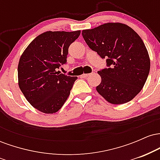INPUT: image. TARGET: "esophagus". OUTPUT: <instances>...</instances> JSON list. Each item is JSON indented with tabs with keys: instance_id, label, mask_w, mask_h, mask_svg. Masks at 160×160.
Segmentation results:
<instances>
[{
	"instance_id": "34e87169",
	"label": "esophagus",
	"mask_w": 160,
	"mask_h": 160,
	"mask_svg": "<svg viewBox=\"0 0 160 160\" xmlns=\"http://www.w3.org/2000/svg\"><path fill=\"white\" fill-rule=\"evenodd\" d=\"M89 74H82L81 75V78H88V77L89 76Z\"/></svg>"
}]
</instances>
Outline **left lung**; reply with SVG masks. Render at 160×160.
<instances>
[{"instance_id":"obj_1","label":"left lung","mask_w":160,"mask_h":160,"mask_svg":"<svg viewBox=\"0 0 160 160\" xmlns=\"http://www.w3.org/2000/svg\"><path fill=\"white\" fill-rule=\"evenodd\" d=\"M89 48L107 58L111 68L98 71L102 82L96 90L109 103L130 102L144 87L150 68L148 49L132 28L120 22H108L82 31Z\"/></svg>"}]
</instances>
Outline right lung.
I'll return each mask as SVG.
<instances>
[{
    "label": "right lung",
    "instance_id": "1",
    "mask_svg": "<svg viewBox=\"0 0 160 160\" xmlns=\"http://www.w3.org/2000/svg\"><path fill=\"white\" fill-rule=\"evenodd\" d=\"M80 31L46 32L29 43L19 58L18 83L35 109L54 113L65 104L78 78L61 74L57 68L67 62L69 46Z\"/></svg>",
    "mask_w": 160,
    "mask_h": 160
}]
</instances>
